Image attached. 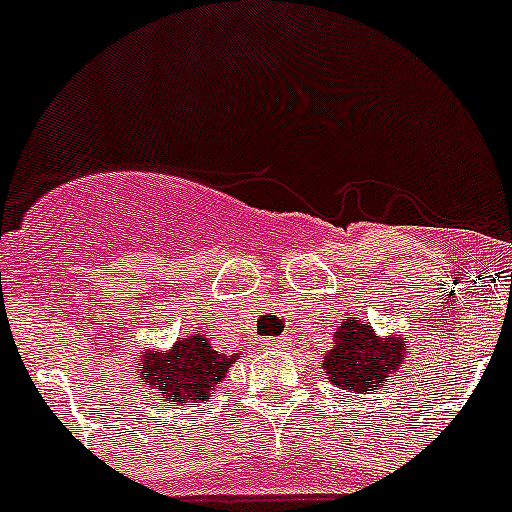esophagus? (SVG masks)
<instances>
[{"label": "esophagus", "instance_id": "obj_1", "mask_svg": "<svg viewBox=\"0 0 512 512\" xmlns=\"http://www.w3.org/2000/svg\"><path fill=\"white\" fill-rule=\"evenodd\" d=\"M264 348H274V351H277V348H284V338H264Z\"/></svg>", "mask_w": 512, "mask_h": 512}]
</instances>
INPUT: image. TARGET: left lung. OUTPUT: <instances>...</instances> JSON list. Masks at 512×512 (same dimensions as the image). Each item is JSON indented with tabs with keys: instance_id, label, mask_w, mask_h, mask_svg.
<instances>
[{
	"instance_id": "8db88e82",
	"label": "left lung",
	"mask_w": 512,
	"mask_h": 512,
	"mask_svg": "<svg viewBox=\"0 0 512 512\" xmlns=\"http://www.w3.org/2000/svg\"><path fill=\"white\" fill-rule=\"evenodd\" d=\"M333 341L336 346L323 356L325 379L354 395H374L395 377L408 354L405 338H379L364 320H343Z\"/></svg>"
}]
</instances>
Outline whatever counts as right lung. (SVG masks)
Here are the masks:
<instances>
[{
    "mask_svg": "<svg viewBox=\"0 0 512 512\" xmlns=\"http://www.w3.org/2000/svg\"><path fill=\"white\" fill-rule=\"evenodd\" d=\"M235 359L238 354H220L212 348L210 338L197 330L187 338H179L164 354L146 346V351H140V359L135 361V374L166 402L182 405V402L210 400Z\"/></svg>",
    "mask_w": 512,
    "mask_h": 512,
    "instance_id": "1",
    "label": "right lung"
}]
</instances>
